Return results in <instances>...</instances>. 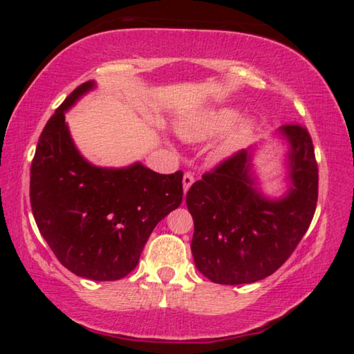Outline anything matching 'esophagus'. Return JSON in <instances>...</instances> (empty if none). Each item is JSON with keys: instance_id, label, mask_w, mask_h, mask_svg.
<instances>
[{"instance_id": "esophagus-1", "label": "esophagus", "mask_w": 354, "mask_h": 354, "mask_svg": "<svg viewBox=\"0 0 354 354\" xmlns=\"http://www.w3.org/2000/svg\"><path fill=\"white\" fill-rule=\"evenodd\" d=\"M194 181H195V178H194V175H192V173H185L184 175V178H183V185H184V194H187V190L190 189V185L194 184Z\"/></svg>"}]
</instances>
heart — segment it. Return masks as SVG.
<instances>
[{
	"mask_svg": "<svg viewBox=\"0 0 354 354\" xmlns=\"http://www.w3.org/2000/svg\"><path fill=\"white\" fill-rule=\"evenodd\" d=\"M237 115V111L232 109V107L209 109L205 113H201L200 117L192 120V122L184 123L183 127L179 128V134H181L185 140L190 142L206 140L209 137L223 133L225 129L236 122ZM251 131H253V122H251L250 118L239 120L236 124H233L230 130L226 131V133L220 137L217 145H215V154H217L218 158H226V156L237 153L239 149L243 148L245 143L248 142Z\"/></svg>",
	"mask_w": 354,
	"mask_h": 354,
	"instance_id": "obj_1",
	"label": "heart"
}]
</instances>
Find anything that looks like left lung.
<instances>
[{
	"label": "left lung",
	"instance_id": "obj_1",
	"mask_svg": "<svg viewBox=\"0 0 354 354\" xmlns=\"http://www.w3.org/2000/svg\"><path fill=\"white\" fill-rule=\"evenodd\" d=\"M289 143V190L279 200L263 196L251 171L253 148L220 162L189 189L194 218L190 248L200 273L217 284H250L270 277L297 248L313 221L319 169L306 128L284 124Z\"/></svg>",
	"mask_w": 354,
	"mask_h": 354
}]
</instances>
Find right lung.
I'll list each match as a JSON object with an SVG mask.
<instances>
[{
  "mask_svg": "<svg viewBox=\"0 0 354 354\" xmlns=\"http://www.w3.org/2000/svg\"><path fill=\"white\" fill-rule=\"evenodd\" d=\"M95 87H76L48 120L31 164L35 223L65 268L92 281L127 277L156 225L183 201V171L160 175L136 162L103 169L77 151L65 112Z\"/></svg>",
  "mask_w": 354,
  "mask_h": 354,
  "instance_id": "add662e5",
  "label": "right lung"
}]
</instances>
